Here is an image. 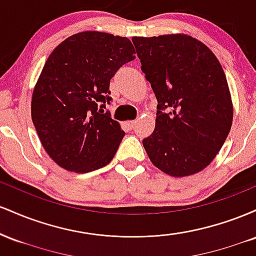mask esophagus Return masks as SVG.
<instances>
[{"label":"esophagus","mask_w":256,"mask_h":256,"mask_svg":"<svg viewBox=\"0 0 256 256\" xmlns=\"http://www.w3.org/2000/svg\"><path fill=\"white\" fill-rule=\"evenodd\" d=\"M136 120H130V122H126V126H128V128H130V130H132V128H134V126H136Z\"/></svg>","instance_id":"1"}]
</instances>
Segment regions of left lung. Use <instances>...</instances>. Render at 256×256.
I'll return each instance as SVG.
<instances>
[{
	"instance_id": "left-lung-1",
	"label": "left lung",
	"mask_w": 256,
	"mask_h": 256,
	"mask_svg": "<svg viewBox=\"0 0 256 256\" xmlns=\"http://www.w3.org/2000/svg\"><path fill=\"white\" fill-rule=\"evenodd\" d=\"M132 42L158 100L155 128L143 140L146 154L172 177L202 171L222 149L234 118L222 64L188 34L132 37Z\"/></svg>"
}]
</instances>
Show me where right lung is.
Returning a JSON list of instances; mask_svg holds the SVG:
<instances>
[{
    "instance_id": "1",
    "label": "right lung",
    "mask_w": 256,
    "mask_h": 256,
    "mask_svg": "<svg viewBox=\"0 0 256 256\" xmlns=\"http://www.w3.org/2000/svg\"><path fill=\"white\" fill-rule=\"evenodd\" d=\"M134 54L128 38L84 31L49 55L32 94L31 116L43 148L60 167L86 173L114 158L125 132L104 108L110 79Z\"/></svg>"
}]
</instances>
